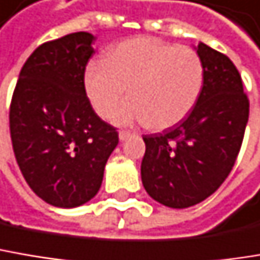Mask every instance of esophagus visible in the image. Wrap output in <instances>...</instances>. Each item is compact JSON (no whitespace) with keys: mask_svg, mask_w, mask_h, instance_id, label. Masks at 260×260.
Instances as JSON below:
<instances>
[{"mask_svg":"<svg viewBox=\"0 0 260 260\" xmlns=\"http://www.w3.org/2000/svg\"><path fill=\"white\" fill-rule=\"evenodd\" d=\"M131 135H132V134L128 132V131H120V132H119V140H120V141H126Z\"/></svg>","mask_w":260,"mask_h":260,"instance_id":"obj_1","label":"esophagus"}]
</instances>
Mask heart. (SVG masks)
Instances as JSON below:
<instances>
[{
  "instance_id": "heart-1",
  "label": "heart",
  "mask_w": 260,
  "mask_h": 260,
  "mask_svg": "<svg viewBox=\"0 0 260 260\" xmlns=\"http://www.w3.org/2000/svg\"><path fill=\"white\" fill-rule=\"evenodd\" d=\"M84 92L101 117H110L126 96L117 123H150L168 129L193 110L204 84L198 53L156 37H135L114 46L106 59L90 60L83 74Z\"/></svg>"
}]
</instances>
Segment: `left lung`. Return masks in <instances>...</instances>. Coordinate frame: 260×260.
<instances>
[{
    "instance_id": "left-lung-1",
    "label": "left lung",
    "mask_w": 260,
    "mask_h": 260,
    "mask_svg": "<svg viewBox=\"0 0 260 260\" xmlns=\"http://www.w3.org/2000/svg\"><path fill=\"white\" fill-rule=\"evenodd\" d=\"M197 53L204 84L193 110L176 126L143 137V186L171 208L200 204L220 187L240 153L248 120V98L234 62L204 43Z\"/></svg>"
}]
</instances>
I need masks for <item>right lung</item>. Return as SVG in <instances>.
<instances>
[{"label": "right lung", "mask_w": 260, "mask_h": 260, "mask_svg": "<svg viewBox=\"0 0 260 260\" xmlns=\"http://www.w3.org/2000/svg\"><path fill=\"white\" fill-rule=\"evenodd\" d=\"M89 32L43 43L20 70L10 104L17 165L37 197L60 208L92 200L119 143L90 106L83 74L95 53Z\"/></svg>", "instance_id": "1"}]
</instances>
